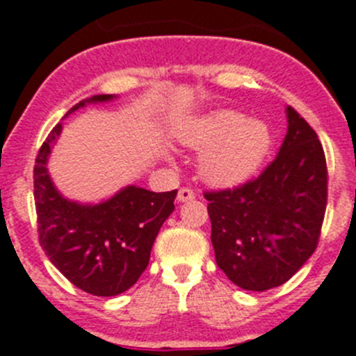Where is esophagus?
<instances>
[{"instance_id": "34e87169", "label": "esophagus", "mask_w": 356, "mask_h": 356, "mask_svg": "<svg viewBox=\"0 0 356 356\" xmlns=\"http://www.w3.org/2000/svg\"><path fill=\"white\" fill-rule=\"evenodd\" d=\"M194 197H196V194H194L193 188L184 187L178 191V201H180V203H185V201H193Z\"/></svg>"}]
</instances>
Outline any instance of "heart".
Returning <instances> with one entry per match:
<instances>
[{
	"mask_svg": "<svg viewBox=\"0 0 356 356\" xmlns=\"http://www.w3.org/2000/svg\"><path fill=\"white\" fill-rule=\"evenodd\" d=\"M180 143L201 151L197 169L213 187H237L251 180L271 147V131L260 119L235 110H217L180 131Z\"/></svg>",
	"mask_w": 356,
	"mask_h": 356,
	"instance_id": "b5f03b06",
	"label": "heart"
}]
</instances>
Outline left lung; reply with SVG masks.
<instances>
[{
    "instance_id": "1",
    "label": "left lung",
    "mask_w": 356,
    "mask_h": 356,
    "mask_svg": "<svg viewBox=\"0 0 356 356\" xmlns=\"http://www.w3.org/2000/svg\"><path fill=\"white\" fill-rule=\"evenodd\" d=\"M278 155L253 181L207 193L219 269L244 291L280 287L316 251L326 210L325 151L317 134L287 106Z\"/></svg>"
}]
</instances>
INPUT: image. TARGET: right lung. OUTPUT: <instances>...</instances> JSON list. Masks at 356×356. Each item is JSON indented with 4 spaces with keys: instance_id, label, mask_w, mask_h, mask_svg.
Instances as JSON below:
<instances>
[{
    "instance_id": "1",
    "label": "right lung",
    "mask_w": 356,
    "mask_h": 356,
    "mask_svg": "<svg viewBox=\"0 0 356 356\" xmlns=\"http://www.w3.org/2000/svg\"><path fill=\"white\" fill-rule=\"evenodd\" d=\"M96 94L72 106L69 114L115 99ZM62 134L58 122L44 140L33 169L39 241L53 266L81 291L92 296H118L140 278L149 262L160 226L175 210L171 193H151L127 185L99 203L69 200L55 187L48 171L53 146Z\"/></svg>"
}]
</instances>
